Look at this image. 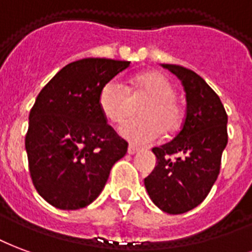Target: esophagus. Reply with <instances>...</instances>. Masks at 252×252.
Returning <instances> with one entry per match:
<instances>
[{
    "instance_id": "34e87169",
    "label": "esophagus",
    "mask_w": 252,
    "mask_h": 252,
    "mask_svg": "<svg viewBox=\"0 0 252 252\" xmlns=\"http://www.w3.org/2000/svg\"><path fill=\"white\" fill-rule=\"evenodd\" d=\"M138 152H139L138 148H135V146H128V149H127L128 154H131V156H133V154H137Z\"/></svg>"
}]
</instances>
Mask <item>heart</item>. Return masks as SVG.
I'll use <instances>...</instances> for the list:
<instances>
[{
  "instance_id": "1",
  "label": "heart",
  "mask_w": 252,
  "mask_h": 252,
  "mask_svg": "<svg viewBox=\"0 0 252 252\" xmlns=\"http://www.w3.org/2000/svg\"><path fill=\"white\" fill-rule=\"evenodd\" d=\"M134 100L148 99L139 108L142 118L130 119L121 126L122 137L135 145L153 142L164 131L165 135L177 133L184 124L185 113L176 99V88L159 72H146L134 79L133 93L122 82L110 80L99 96V106L104 117L113 124H121L133 111Z\"/></svg>"
}]
</instances>
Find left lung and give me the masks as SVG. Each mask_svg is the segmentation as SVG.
<instances>
[{"label": "left lung", "mask_w": 252, "mask_h": 252, "mask_svg": "<svg viewBox=\"0 0 252 252\" xmlns=\"http://www.w3.org/2000/svg\"><path fill=\"white\" fill-rule=\"evenodd\" d=\"M181 80L187 113L179 134L153 148L157 166L145 179V188L159 209L170 215L188 212L204 201L220 172L228 142L227 113L221 100L192 69L162 64Z\"/></svg>", "instance_id": "8db88e82"}]
</instances>
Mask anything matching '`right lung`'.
<instances>
[{
  "instance_id": "obj_1",
  "label": "right lung",
  "mask_w": 252,
  "mask_h": 252,
  "mask_svg": "<svg viewBox=\"0 0 252 252\" xmlns=\"http://www.w3.org/2000/svg\"><path fill=\"white\" fill-rule=\"evenodd\" d=\"M130 62L88 58L67 64L44 86L25 135L29 173L38 194L59 209L96 199L127 142L107 124L99 96Z\"/></svg>"
}]
</instances>
